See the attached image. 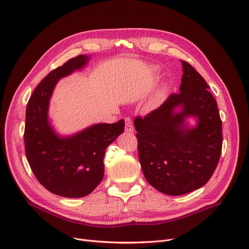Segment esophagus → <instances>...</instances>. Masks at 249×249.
Instances as JSON below:
<instances>
[{"label":"esophagus","mask_w":249,"mask_h":249,"mask_svg":"<svg viewBox=\"0 0 249 249\" xmlns=\"http://www.w3.org/2000/svg\"><path fill=\"white\" fill-rule=\"evenodd\" d=\"M124 130L126 132H133V125H132V123H131V120L129 118H126L125 119V126H124Z\"/></svg>","instance_id":"esophagus-1"}]
</instances>
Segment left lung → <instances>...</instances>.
Listing matches in <instances>:
<instances>
[{
  "label": "left lung",
  "mask_w": 249,
  "mask_h": 249,
  "mask_svg": "<svg viewBox=\"0 0 249 249\" xmlns=\"http://www.w3.org/2000/svg\"><path fill=\"white\" fill-rule=\"evenodd\" d=\"M181 63L180 93L171 94L144 118L134 119L143 175L170 196L203 187L217 166L223 145L222 121L210 87L193 66ZM188 117L196 119L195 127L187 124Z\"/></svg>",
  "instance_id": "left-lung-1"
}]
</instances>
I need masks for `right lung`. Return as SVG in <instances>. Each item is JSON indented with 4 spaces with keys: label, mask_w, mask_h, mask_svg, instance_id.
<instances>
[{
    "label": "right lung",
    "mask_w": 249,
    "mask_h": 249,
    "mask_svg": "<svg viewBox=\"0 0 249 249\" xmlns=\"http://www.w3.org/2000/svg\"><path fill=\"white\" fill-rule=\"evenodd\" d=\"M87 55H78L52 70L35 89L26 107L25 154L38 182L55 195L81 198L102 182L107 147L124 132V121L96 124L77 133L61 136L48 118L49 102L57 82L85 67Z\"/></svg>",
    "instance_id": "right-lung-1"
}]
</instances>
